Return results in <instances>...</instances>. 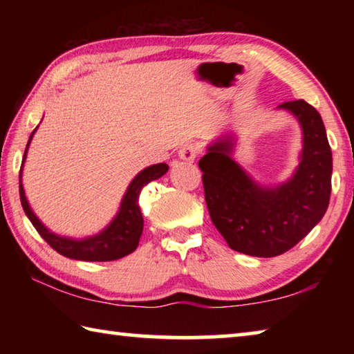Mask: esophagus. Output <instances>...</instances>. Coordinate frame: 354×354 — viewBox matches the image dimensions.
Segmentation results:
<instances>
[{"label": "esophagus", "mask_w": 354, "mask_h": 354, "mask_svg": "<svg viewBox=\"0 0 354 354\" xmlns=\"http://www.w3.org/2000/svg\"><path fill=\"white\" fill-rule=\"evenodd\" d=\"M198 153H200V148L196 147L195 143H185V145H183L181 149H179L178 156L179 159L185 160V162H194Z\"/></svg>", "instance_id": "1"}]
</instances>
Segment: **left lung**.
<instances>
[{"instance_id":"left-lung-1","label":"left lung","mask_w":354,"mask_h":354,"mask_svg":"<svg viewBox=\"0 0 354 354\" xmlns=\"http://www.w3.org/2000/svg\"><path fill=\"white\" fill-rule=\"evenodd\" d=\"M303 133L295 171L287 181L262 185L234 159V136H221L200 159L207 211L212 223L239 253L273 257L309 234L325 215L331 195L333 154L325 124L306 101H287Z\"/></svg>"}]
</instances>
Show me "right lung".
<instances>
[{
    "instance_id": "add662e5",
    "label": "right lung",
    "mask_w": 354,
    "mask_h": 354,
    "mask_svg": "<svg viewBox=\"0 0 354 354\" xmlns=\"http://www.w3.org/2000/svg\"><path fill=\"white\" fill-rule=\"evenodd\" d=\"M39 128V127H37ZM35 128L31 136H29L28 145L23 154L21 169H20V201L23 206V211L31 220L32 226L37 230L39 234L45 239V242L50 245L53 250H56L59 254L70 259L76 261H87V262H106V261H115L120 257H124L133 253L139 245L142 231H143V217L139 207V195L142 189L145 187L148 183L154 181L160 176H164L169 171V165L167 164H156L149 165L147 169L137 173L133 181L129 183L127 192H124L122 203H120L118 212L112 221L107 225L104 230H101L98 234L88 236L84 239H73L59 236L56 232L48 230V227L41 223L37 215L29 206L28 198L25 195V189H23V165H25L28 148L31 145V140L35 134Z\"/></svg>"
}]
</instances>
